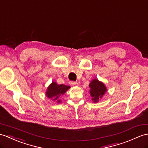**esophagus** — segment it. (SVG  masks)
Wrapping results in <instances>:
<instances>
[{
  "label": "esophagus",
  "instance_id": "34e87169",
  "mask_svg": "<svg viewBox=\"0 0 148 148\" xmlns=\"http://www.w3.org/2000/svg\"><path fill=\"white\" fill-rule=\"evenodd\" d=\"M70 84L72 85H78V83L77 82H70Z\"/></svg>",
  "mask_w": 148,
  "mask_h": 148
}]
</instances>
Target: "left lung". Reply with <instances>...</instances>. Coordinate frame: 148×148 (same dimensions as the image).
I'll return each instance as SVG.
<instances>
[{"label": "left lung", "mask_w": 148, "mask_h": 148, "mask_svg": "<svg viewBox=\"0 0 148 148\" xmlns=\"http://www.w3.org/2000/svg\"><path fill=\"white\" fill-rule=\"evenodd\" d=\"M90 87V95L92 97V100L94 102H97L99 99L102 98V97L105 94L107 91L106 86L103 83L99 82L97 79H93L89 85Z\"/></svg>", "instance_id": "8db88e82"}]
</instances>
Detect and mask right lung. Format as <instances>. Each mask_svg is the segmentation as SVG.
Segmentation results:
<instances>
[{"label":"right lung","mask_w":148,"mask_h":148,"mask_svg":"<svg viewBox=\"0 0 148 148\" xmlns=\"http://www.w3.org/2000/svg\"><path fill=\"white\" fill-rule=\"evenodd\" d=\"M69 88V86H66L63 84L58 85L56 83L53 82L48 86L46 92V95L48 98L52 99L53 100H57L60 95L64 94ZM58 102H60V100Z\"/></svg>","instance_id":"obj_1"}]
</instances>
